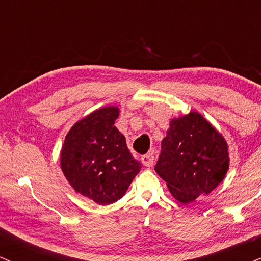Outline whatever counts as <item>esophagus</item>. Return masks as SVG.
Segmentation results:
<instances>
[{
	"label": "esophagus",
	"mask_w": 261,
	"mask_h": 261,
	"mask_svg": "<svg viewBox=\"0 0 261 261\" xmlns=\"http://www.w3.org/2000/svg\"><path fill=\"white\" fill-rule=\"evenodd\" d=\"M154 160H155V158H154V154H152V152H149V154L144 155L142 158L143 165H144V166H146V167L152 166V164H154Z\"/></svg>",
	"instance_id": "1"
}]
</instances>
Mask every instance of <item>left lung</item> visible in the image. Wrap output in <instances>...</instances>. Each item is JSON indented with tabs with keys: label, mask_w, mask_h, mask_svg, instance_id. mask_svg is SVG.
<instances>
[{
	"label": "left lung",
	"mask_w": 261,
	"mask_h": 261,
	"mask_svg": "<svg viewBox=\"0 0 261 261\" xmlns=\"http://www.w3.org/2000/svg\"><path fill=\"white\" fill-rule=\"evenodd\" d=\"M228 161L225 138L200 113L192 111L170 122L155 171L173 198L188 204L222 182Z\"/></svg>",
	"instance_id": "obj_1"
}]
</instances>
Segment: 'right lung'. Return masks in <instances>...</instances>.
<instances>
[{
    "label": "right lung",
    "mask_w": 261,
    "mask_h": 261,
    "mask_svg": "<svg viewBox=\"0 0 261 261\" xmlns=\"http://www.w3.org/2000/svg\"><path fill=\"white\" fill-rule=\"evenodd\" d=\"M118 113L115 106L91 112L70 128L61 150V168L69 185L99 205L123 197L142 168L115 127Z\"/></svg>",
    "instance_id": "right-lung-1"
}]
</instances>
